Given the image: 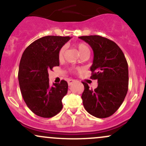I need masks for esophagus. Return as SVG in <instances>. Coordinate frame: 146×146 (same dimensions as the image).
Returning <instances> with one entry per match:
<instances>
[{
    "instance_id": "34e87169",
    "label": "esophagus",
    "mask_w": 146,
    "mask_h": 146,
    "mask_svg": "<svg viewBox=\"0 0 146 146\" xmlns=\"http://www.w3.org/2000/svg\"><path fill=\"white\" fill-rule=\"evenodd\" d=\"M75 82V80H72V79H68L67 82H68V84L70 86V85H71L72 84H73V82Z\"/></svg>"
}]
</instances>
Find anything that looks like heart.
<instances>
[{
  "label": "heart",
  "instance_id": "heart-1",
  "mask_svg": "<svg viewBox=\"0 0 146 146\" xmlns=\"http://www.w3.org/2000/svg\"><path fill=\"white\" fill-rule=\"evenodd\" d=\"M76 46L77 48H78V50L80 55L83 54V53H85V52H89V49H88V46H87L85 44H84V43H82V42L78 43V44H77ZM65 49H66V46H62V47L60 48L59 51H58V58H59L60 60H62L63 58L64 54V52H65Z\"/></svg>",
  "mask_w": 146,
  "mask_h": 146
}]
</instances>
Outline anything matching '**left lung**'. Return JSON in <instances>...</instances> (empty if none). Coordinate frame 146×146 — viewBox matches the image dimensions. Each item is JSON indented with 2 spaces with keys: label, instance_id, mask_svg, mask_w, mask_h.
<instances>
[{
  "label": "left lung",
  "instance_id": "obj_1",
  "mask_svg": "<svg viewBox=\"0 0 146 146\" xmlns=\"http://www.w3.org/2000/svg\"><path fill=\"white\" fill-rule=\"evenodd\" d=\"M91 46L94 53L90 67L92 80L98 86H84L82 99L84 108L93 116L106 118L118 110L128 89V66L124 54L113 41L100 36L79 37Z\"/></svg>",
  "mask_w": 146,
  "mask_h": 146
}]
</instances>
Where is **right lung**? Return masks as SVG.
Instances as JSON below:
<instances>
[{
  "instance_id": "right-lung-1",
  "label": "right lung",
  "mask_w": 146,
  "mask_h": 146,
  "mask_svg": "<svg viewBox=\"0 0 146 146\" xmlns=\"http://www.w3.org/2000/svg\"><path fill=\"white\" fill-rule=\"evenodd\" d=\"M69 36H47L36 40L22 55L18 82L23 100L38 116L50 118L62 108V100L68 91V84L61 80L50 87L48 71L60 65L58 51Z\"/></svg>"
}]
</instances>
